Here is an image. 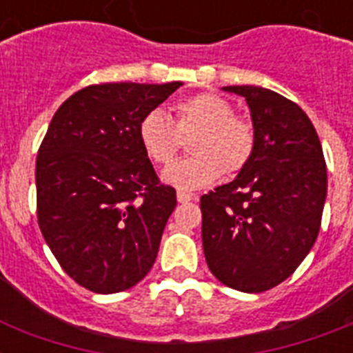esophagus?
<instances>
[{
	"label": "esophagus",
	"mask_w": 353,
	"mask_h": 353,
	"mask_svg": "<svg viewBox=\"0 0 353 353\" xmlns=\"http://www.w3.org/2000/svg\"><path fill=\"white\" fill-rule=\"evenodd\" d=\"M192 199H196V196H194V194L183 192V190H179V192H177V201H179V203H188V201H192Z\"/></svg>",
	"instance_id": "esophagus-1"
}]
</instances>
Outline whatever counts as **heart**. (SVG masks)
<instances>
[{
	"instance_id": "1",
	"label": "heart",
	"mask_w": 353,
	"mask_h": 353,
	"mask_svg": "<svg viewBox=\"0 0 353 353\" xmlns=\"http://www.w3.org/2000/svg\"><path fill=\"white\" fill-rule=\"evenodd\" d=\"M194 154L163 172V183L179 190H199L225 174H236L249 163L254 150V132L247 121L234 117L231 102L214 95L183 99L174 106V121L163 110H152L137 124L139 143L155 165H168L179 150L181 137L192 135Z\"/></svg>"
}]
</instances>
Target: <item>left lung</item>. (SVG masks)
<instances>
[{
    "mask_svg": "<svg viewBox=\"0 0 353 353\" xmlns=\"http://www.w3.org/2000/svg\"><path fill=\"white\" fill-rule=\"evenodd\" d=\"M245 99L254 150L238 176L201 196L210 273L243 293L268 291L295 271L317 240L328 176L307 115L265 88L225 85Z\"/></svg>",
    "mask_w": 353,
    "mask_h": 353,
    "instance_id": "8db88e82",
    "label": "left lung"
}]
</instances>
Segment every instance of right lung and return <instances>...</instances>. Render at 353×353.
I'll return each instance as SVG.
<instances>
[{"label":"right lung","instance_id":"1","mask_svg":"<svg viewBox=\"0 0 353 353\" xmlns=\"http://www.w3.org/2000/svg\"><path fill=\"white\" fill-rule=\"evenodd\" d=\"M88 85L58 108L36 157L38 225L58 263L102 295L148 274L176 209L137 137L139 121L181 88Z\"/></svg>","mask_w":353,"mask_h":353}]
</instances>
